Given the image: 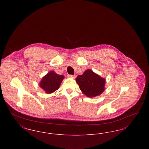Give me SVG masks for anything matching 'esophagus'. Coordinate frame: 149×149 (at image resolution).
<instances>
[{
	"label": "esophagus",
	"instance_id": "obj_1",
	"mask_svg": "<svg viewBox=\"0 0 149 149\" xmlns=\"http://www.w3.org/2000/svg\"><path fill=\"white\" fill-rule=\"evenodd\" d=\"M68 77H70V78H75L76 75H68Z\"/></svg>",
	"mask_w": 149,
	"mask_h": 149
}]
</instances>
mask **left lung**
<instances>
[{
	"instance_id": "left-lung-1",
	"label": "left lung",
	"mask_w": 149,
	"mask_h": 149,
	"mask_svg": "<svg viewBox=\"0 0 149 149\" xmlns=\"http://www.w3.org/2000/svg\"><path fill=\"white\" fill-rule=\"evenodd\" d=\"M76 81L81 91L88 97L99 95L104 90L105 79L89 69L83 75H78Z\"/></svg>"
}]
</instances>
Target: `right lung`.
<instances>
[{"label":"right lung","instance_id":"obj_1","mask_svg":"<svg viewBox=\"0 0 149 149\" xmlns=\"http://www.w3.org/2000/svg\"><path fill=\"white\" fill-rule=\"evenodd\" d=\"M64 78L63 75L50 71L43 78L40 85L47 93H52L58 89Z\"/></svg>","mask_w":149,"mask_h":149}]
</instances>
